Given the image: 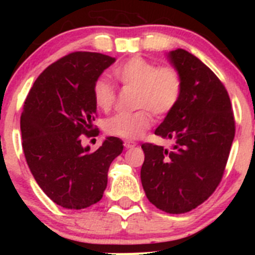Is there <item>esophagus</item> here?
Masks as SVG:
<instances>
[{
  "label": "esophagus",
  "instance_id": "34e87169",
  "mask_svg": "<svg viewBox=\"0 0 255 255\" xmlns=\"http://www.w3.org/2000/svg\"><path fill=\"white\" fill-rule=\"evenodd\" d=\"M136 145V143L135 141H130V140H125L124 141V147L126 148V149H129V148H132Z\"/></svg>",
  "mask_w": 255,
  "mask_h": 255
}]
</instances>
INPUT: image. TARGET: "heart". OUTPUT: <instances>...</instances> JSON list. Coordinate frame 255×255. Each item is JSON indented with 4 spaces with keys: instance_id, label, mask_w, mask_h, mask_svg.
Listing matches in <instances>:
<instances>
[{
    "instance_id": "heart-1",
    "label": "heart",
    "mask_w": 255,
    "mask_h": 255,
    "mask_svg": "<svg viewBox=\"0 0 255 255\" xmlns=\"http://www.w3.org/2000/svg\"><path fill=\"white\" fill-rule=\"evenodd\" d=\"M115 79L123 87L134 89L132 114H121L107 119L105 131L111 136L138 139L153 123L152 112L158 117L170 114L176 107L182 92V79L172 65H157L144 57H131L112 70ZM97 107L108 112L114 107L116 93L106 79H97L93 85Z\"/></svg>"
}]
</instances>
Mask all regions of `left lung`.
Wrapping results in <instances>:
<instances>
[{
	"instance_id": "left-lung-1",
	"label": "left lung",
	"mask_w": 255,
	"mask_h": 255,
	"mask_svg": "<svg viewBox=\"0 0 255 255\" xmlns=\"http://www.w3.org/2000/svg\"><path fill=\"white\" fill-rule=\"evenodd\" d=\"M179 70L182 92L177 106L154 134L173 141L170 149L141 144V185L153 206L186 213L208 199L224 176L235 136L229 93L216 74L185 49L168 53Z\"/></svg>"
}]
</instances>
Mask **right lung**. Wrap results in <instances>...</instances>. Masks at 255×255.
<instances>
[{
    "label": "right lung",
    "mask_w": 255,
    "mask_h": 255,
    "mask_svg": "<svg viewBox=\"0 0 255 255\" xmlns=\"http://www.w3.org/2000/svg\"><path fill=\"white\" fill-rule=\"evenodd\" d=\"M114 62L97 52L69 53L38 76L24 103L20 129L26 163L47 197L64 208L100 202L110 164L124 149L121 139L108 136L92 153L80 136H94L93 85Z\"/></svg>",
    "instance_id": "obj_1"
}]
</instances>
